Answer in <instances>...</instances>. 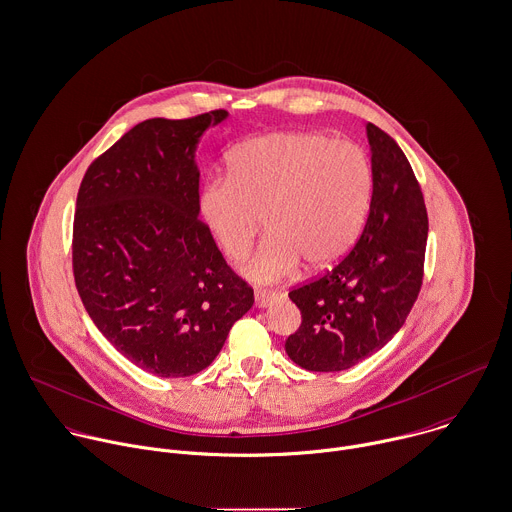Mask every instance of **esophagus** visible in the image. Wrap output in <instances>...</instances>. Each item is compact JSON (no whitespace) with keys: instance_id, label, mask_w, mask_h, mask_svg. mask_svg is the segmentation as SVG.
I'll use <instances>...</instances> for the list:
<instances>
[{"instance_id":"obj_1","label":"esophagus","mask_w":512,"mask_h":512,"mask_svg":"<svg viewBox=\"0 0 512 512\" xmlns=\"http://www.w3.org/2000/svg\"><path fill=\"white\" fill-rule=\"evenodd\" d=\"M276 298H278V294L272 292V290H256V294H254L256 308H266V306H270Z\"/></svg>"}]
</instances>
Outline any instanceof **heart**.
Listing matches in <instances>:
<instances>
[{
  "instance_id": "1",
  "label": "heart",
  "mask_w": 512,
  "mask_h": 512,
  "mask_svg": "<svg viewBox=\"0 0 512 512\" xmlns=\"http://www.w3.org/2000/svg\"><path fill=\"white\" fill-rule=\"evenodd\" d=\"M230 178H210L200 216L228 258L252 246L266 220L270 230L242 264L254 282H276L300 266L320 270L355 242L373 194L367 153L324 133H268L244 141L228 161Z\"/></svg>"
}]
</instances>
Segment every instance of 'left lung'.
I'll list each match as a JSON object with an SVG mask.
<instances>
[{
    "instance_id": "left-lung-1",
    "label": "left lung",
    "mask_w": 512,
    "mask_h": 512,
    "mask_svg": "<svg viewBox=\"0 0 512 512\" xmlns=\"http://www.w3.org/2000/svg\"><path fill=\"white\" fill-rule=\"evenodd\" d=\"M373 194L365 228L336 268L288 296L302 326L288 357L308 371H343L379 351L405 324L423 282L429 220L421 188L399 145L365 127Z\"/></svg>"
}]
</instances>
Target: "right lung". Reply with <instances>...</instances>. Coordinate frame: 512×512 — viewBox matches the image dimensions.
Returning <instances> with one entry per match:
<instances>
[{
    "mask_svg": "<svg viewBox=\"0 0 512 512\" xmlns=\"http://www.w3.org/2000/svg\"><path fill=\"white\" fill-rule=\"evenodd\" d=\"M228 119H149L91 163L77 194L73 274L107 341L159 377H188L220 353L254 290L198 218L196 149Z\"/></svg>",
    "mask_w": 512,
    "mask_h": 512,
    "instance_id": "add662e5",
    "label": "right lung"
}]
</instances>
